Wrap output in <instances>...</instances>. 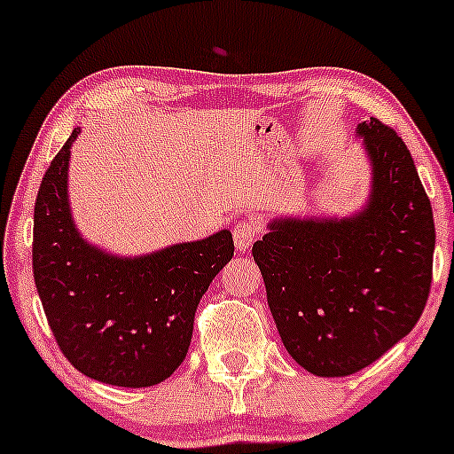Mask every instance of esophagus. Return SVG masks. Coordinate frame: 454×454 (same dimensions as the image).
Here are the masks:
<instances>
[{
  "label": "esophagus",
  "mask_w": 454,
  "mask_h": 454,
  "mask_svg": "<svg viewBox=\"0 0 454 454\" xmlns=\"http://www.w3.org/2000/svg\"><path fill=\"white\" fill-rule=\"evenodd\" d=\"M257 233L259 227L253 218H242V221H238L236 225H233V242H236L238 251H248L251 244L254 242V238H257Z\"/></svg>",
  "instance_id": "1"
}]
</instances>
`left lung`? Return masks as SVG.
<instances>
[{"label": "left lung", "instance_id": "8db88e82", "mask_svg": "<svg viewBox=\"0 0 454 454\" xmlns=\"http://www.w3.org/2000/svg\"><path fill=\"white\" fill-rule=\"evenodd\" d=\"M358 137L371 195L345 218H274L253 244L285 349L319 378H345L407 337L431 289V201L410 150L371 117Z\"/></svg>", "mask_w": 454, "mask_h": 454}]
</instances>
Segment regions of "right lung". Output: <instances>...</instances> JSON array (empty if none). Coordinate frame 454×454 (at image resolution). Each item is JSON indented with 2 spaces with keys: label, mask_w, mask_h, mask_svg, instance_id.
<instances>
[{
  "label": "right lung",
  "mask_w": 454,
  "mask_h": 454,
  "mask_svg": "<svg viewBox=\"0 0 454 454\" xmlns=\"http://www.w3.org/2000/svg\"><path fill=\"white\" fill-rule=\"evenodd\" d=\"M70 139L51 160L34 207V281L68 363L103 384L145 388L186 358L195 310L233 257L221 229L206 240L117 257L83 240L68 206Z\"/></svg>",
  "instance_id": "1"
}]
</instances>
